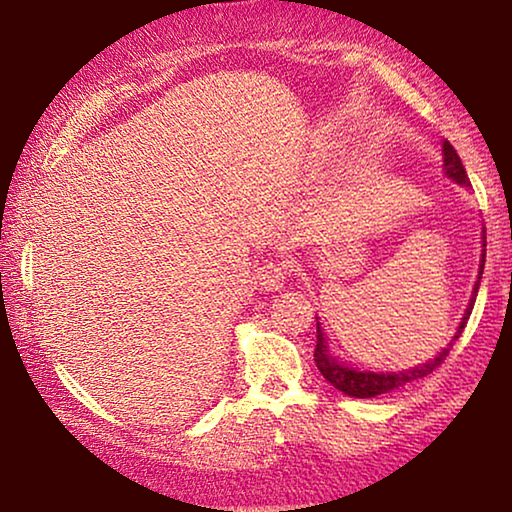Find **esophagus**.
<instances>
[{
  "instance_id": "obj_1",
  "label": "esophagus",
  "mask_w": 512,
  "mask_h": 512,
  "mask_svg": "<svg viewBox=\"0 0 512 512\" xmlns=\"http://www.w3.org/2000/svg\"><path fill=\"white\" fill-rule=\"evenodd\" d=\"M286 275L289 268L279 261H265L261 268L256 270V282L265 291H279L286 284Z\"/></svg>"
}]
</instances>
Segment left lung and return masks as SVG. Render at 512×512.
Listing matches in <instances>:
<instances>
[{
	"mask_svg": "<svg viewBox=\"0 0 512 512\" xmlns=\"http://www.w3.org/2000/svg\"><path fill=\"white\" fill-rule=\"evenodd\" d=\"M443 172H445V177L452 181V184L471 188V181H468V174L464 170V165H461V158L457 156V151L452 149V144L447 142V139L443 142ZM480 244H482L480 268H478V279H475L473 291H471V300H468V305H466V310H464V317H461L457 331H454V338L447 342V345L440 349V352L433 356V359L424 361V363H417V366H412V368H403V370L356 368V366H352V363L342 361L338 354L331 352V345H328L324 326H321V321L317 317V349H314V363H317L319 373L324 375V380L331 382L335 389L342 391V394H347V396L375 398V396L389 394V391L401 389V387H405V384L419 380V377L431 375L433 370H436L440 363L445 361V356L450 354L452 342L459 338L461 331H464L468 317H471V310H473V305H475V296H478V289H480L482 270H485V247H487L485 228H482Z\"/></svg>",
	"mask_w": 512,
	"mask_h": 512,
	"instance_id": "obj_1",
	"label": "left lung"
}]
</instances>
